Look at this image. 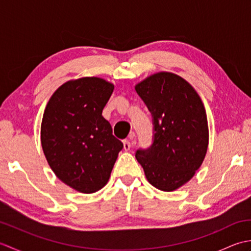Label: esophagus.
Returning a JSON list of instances; mask_svg holds the SVG:
<instances>
[{
  "label": "esophagus",
  "mask_w": 251,
  "mask_h": 251,
  "mask_svg": "<svg viewBox=\"0 0 251 251\" xmlns=\"http://www.w3.org/2000/svg\"><path fill=\"white\" fill-rule=\"evenodd\" d=\"M129 138H130V139H134V138H135V132H130ZM123 146H124V150L125 151H128V150H130V148H131V143H130L129 140H124V141H123Z\"/></svg>",
  "instance_id": "34e87169"
}]
</instances>
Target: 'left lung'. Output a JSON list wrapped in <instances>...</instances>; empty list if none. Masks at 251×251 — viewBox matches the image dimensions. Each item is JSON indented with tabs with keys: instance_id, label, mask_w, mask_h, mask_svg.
<instances>
[{
	"instance_id": "8db88e82",
	"label": "left lung",
	"mask_w": 251,
	"mask_h": 251,
	"mask_svg": "<svg viewBox=\"0 0 251 251\" xmlns=\"http://www.w3.org/2000/svg\"><path fill=\"white\" fill-rule=\"evenodd\" d=\"M135 89L153 116L154 141L136 158L147 180L173 192L194 177L206 156L209 130L204 103L192 85L177 74L161 71Z\"/></svg>"
}]
</instances>
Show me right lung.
<instances>
[{"label":"right lung","instance_id":"right-lung-1","mask_svg":"<svg viewBox=\"0 0 251 251\" xmlns=\"http://www.w3.org/2000/svg\"><path fill=\"white\" fill-rule=\"evenodd\" d=\"M114 85L96 76L63 83L42 119L41 143L56 177L77 192L95 193L108 183L123 143L102 116Z\"/></svg>","mask_w":251,"mask_h":251}]
</instances>
